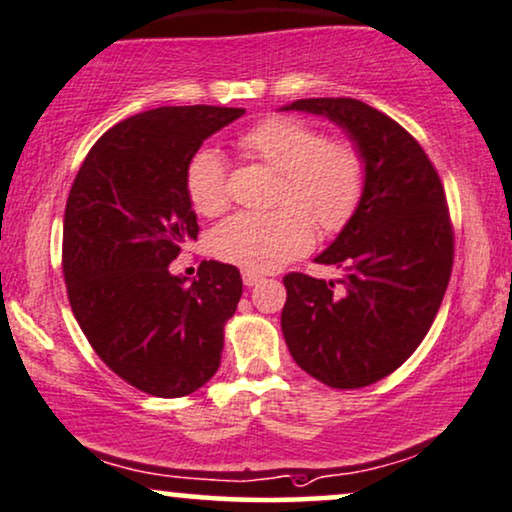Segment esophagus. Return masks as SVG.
I'll return each mask as SVG.
<instances>
[{
	"mask_svg": "<svg viewBox=\"0 0 512 512\" xmlns=\"http://www.w3.org/2000/svg\"><path fill=\"white\" fill-rule=\"evenodd\" d=\"M242 280H244V285H246V287H254V285H258V282L263 280V275L251 273V270H244V273H242Z\"/></svg>",
	"mask_w": 512,
	"mask_h": 512,
	"instance_id": "obj_1",
	"label": "esophagus"
}]
</instances>
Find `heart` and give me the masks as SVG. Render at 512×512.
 I'll return each instance as SVG.
<instances>
[{
  "label": "heart",
  "instance_id": "heart-1",
  "mask_svg": "<svg viewBox=\"0 0 512 512\" xmlns=\"http://www.w3.org/2000/svg\"><path fill=\"white\" fill-rule=\"evenodd\" d=\"M242 149L282 175L273 213L242 211L211 232L220 261L251 273H268L306 254L313 244V219L320 232L342 230L361 204L365 159L351 142L327 140L323 130L277 116L244 132ZM187 197L201 216H216L227 204L225 161L216 149H199L187 163Z\"/></svg>",
  "mask_w": 512,
  "mask_h": 512
}]
</instances>
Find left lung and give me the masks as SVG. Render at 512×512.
<instances>
[{"label": "left lung", "instance_id": "obj_1", "mask_svg": "<svg viewBox=\"0 0 512 512\" xmlns=\"http://www.w3.org/2000/svg\"><path fill=\"white\" fill-rule=\"evenodd\" d=\"M282 111L339 125L368 173L356 213L315 256L342 277L289 273L282 334L296 365L315 380L368 387L418 349L449 287L453 232L444 187L420 144L358 99H296Z\"/></svg>", "mask_w": 512, "mask_h": 512}]
</instances>
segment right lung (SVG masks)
<instances>
[{
    "instance_id": "add662e5",
    "label": "right lung",
    "mask_w": 512,
    "mask_h": 512,
    "mask_svg": "<svg viewBox=\"0 0 512 512\" xmlns=\"http://www.w3.org/2000/svg\"><path fill=\"white\" fill-rule=\"evenodd\" d=\"M244 116L227 106H161L99 137L63 216V277L80 330L125 382L178 399L211 380L237 311L235 266L204 261L192 282L170 261L199 235L187 163Z\"/></svg>"
}]
</instances>
